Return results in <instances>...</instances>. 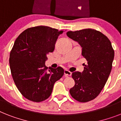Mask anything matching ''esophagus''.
<instances>
[{
    "instance_id": "obj_1",
    "label": "esophagus",
    "mask_w": 121,
    "mask_h": 121,
    "mask_svg": "<svg viewBox=\"0 0 121 121\" xmlns=\"http://www.w3.org/2000/svg\"><path fill=\"white\" fill-rule=\"evenodd\" d=\"M64 73H65L66 76H71V74H72V73L70 72L69 70H67V69H65V70Z\"/></svg>"
}]
</instances>
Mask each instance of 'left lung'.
<instances>
[{
  "label": "left lung",
  "instance_id": "8db88e82",
  "mask_svg": "<svg viewBox=\"0 0 121 121\" xmlns=\"http://www.w3.org/2000/svg\"><path fill=\"white\" fill-rule=\"evenodd\" d=\"M66 35L79 44L81 54L87 61V63L83 64V72L72 73L75 84L69 93L78 101L88 102L99 95L106 83L112 69L114 51L108 38L97 30L88 28L69 31Z\"/></svg>",
  "mask_w": 121,
  "mask_h": 121
}]
</instances>
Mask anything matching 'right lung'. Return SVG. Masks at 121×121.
I'll use <instances>...</instances> for the list:
<instances>
[{"label":"right lung","instance_id":"add662e5","mask_svg":"<svg viewBox=\"0 0 121 121\" xmlns=\"http://www.w3.org/2000/svg\"><path fill=\"white\" fill-rule=\"evenodd\" d=\"M55 28L38 26L23 31L15 41L9 64L13 79L27 99L41 102L52 94L54 84L63 76L64 69L45 66L47 54L53 52L63 33Z\"/></svg>","mask_w":121,"mask_h":121}]
</instances>
